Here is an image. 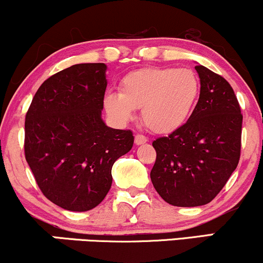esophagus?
<instances>
[{"mask_svg": "<svg viewBox=\"0 0 263 263\" xmlns=\"http://www.w3.org/2000/svg\"><path fill=\"white\" fill-rule=\"evenodd\" d=\"M148 141V138L143 135H136L135 136V143L136 144H143Z\"/></svg>", "mask_w": 263, "mask_h": 263, "instance_id": "obj_1", "label": "esophagus"}]
</instances>
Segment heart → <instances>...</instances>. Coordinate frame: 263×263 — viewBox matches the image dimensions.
I'll list each match as a JSON object with an SVG mask.
<instances>
[{"instance_id": "obj_1", "label": "heart", "mask_w": 263, "mask_h": 263, "mask_svg": "<svg viewBox=\"0 0 263 263\" xmlns=\"http://www.w3.org/2000/svg\"><path fill=\"white\" fill-rule=\"evenodd\" d=\"M200 81L192 69L143 68L131 71L120 84L119 95L108 93L105 108L119 121L141 110L142 121L155 134L180 128L197 105Z\"/></svg>"}]
</instances>
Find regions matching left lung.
Here are the masks:
<instances>
[{
	"instance_id": "1",
	"label": "left lung",
	"mask_w": 263,
	"mask_h": 263,
	"mask_svg": "<svg viewBox=\"0 0 263 263\" xmlns=\"http://www.w3.org/2000/svg\"><path fill=\"white\" fill-rule=\"evenodd\" d=\"M200 95L180 128L153 141L157 157L151 180L174 206L210 203L236 170L242 114L230 84L203 65L195 66Z\"/></svg>"
}]
</instances>
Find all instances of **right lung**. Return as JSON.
I'll use <instances>...</instances> for the list:
<instances>
[{
    "label": "right lung",
    "mask_w": 263,
    "mask_h": 263,
    "mask_svg": "<svg viewBox=\"0 0 263 263\" xmlns=\"http://www.w3.org/2000/svg\"><path fill=\"white\" fill-rule=\"evenodd\" d=\"M105 71L104 63H84L52 75L26 114V161L44 197L65 210L98 206L111 188L114 163L134 146L131 129L101 119Z\"/></svg>",
    "instance_id": "right-lung-1"
}]
</instances>
